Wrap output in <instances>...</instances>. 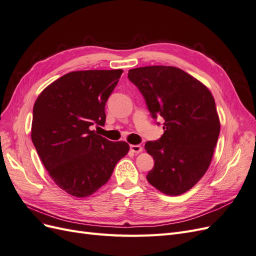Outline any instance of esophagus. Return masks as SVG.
<instances>
[{"label": "esophagus", "instance_id": "1", "mask_svg": "<svg viewBox=\"0 0 256 256\" xmlns=\"http://www.w3.org/2000/svg\"><path fill=\"white\" fill-rule=\"evenodd\" d=\"M130 150L134 154H138L143 150V147L140 145H130Z\"/></svg>", "mask_w": 256, "mask_h": 256}]
</instances>
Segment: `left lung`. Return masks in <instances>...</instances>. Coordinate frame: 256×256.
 <instances>
[{
    "instance_id": "left-lung-1",
    "label": "left lung",
    "mask_w": 256,
    "mask_h": 256,
    "mask_svg": "<svg viewBox=\"0 0 256 256\" xmlns=\"http://www.w3.org/2000/svg\"><path fill=\"white\" fill-rule=\"evenodd\" d=\"M128 78L142 92L152 118L164 120V134L145 144L154 161L147 180L164 194H182L206 173L219 138L220 120L212 92L173 66L130 69Z\"/></svg>"
}]
</instances>
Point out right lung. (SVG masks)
<instances>
[{
  "label": "right lung",
  "instance_id": "add662e5",
  "mask_svg": "<svg viewBox=\"0 0 256 256\" xmlns=\"http://www.w3.org/2000/svg\"><path fill=\"white\" fill-rule=\"evenodd\" d=\"M122 69L72 72L52 82L37 97L30 138L42 164L60 189L90 196L108 182L129 150L92 130L104 125V106Z\"/></svg>",
  "mask_w": 256,
  "mask_h": 256
}]
</instances>
